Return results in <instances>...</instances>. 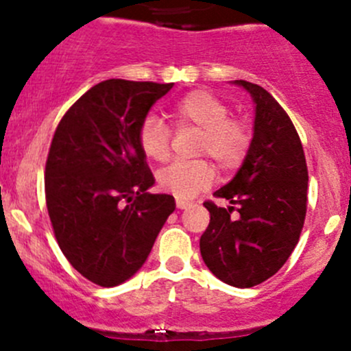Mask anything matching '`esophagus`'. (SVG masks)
<instances>
[{"label": "esophagus", "mask_w": 351, "mask_h": 351, "mask_svg": "<svg viewBox=\"0 0 351 351\" xmlns=\"http://www.w3.org/2000/svg\"><path fill=\"white\" fill-rule=\"evenodd\" d=\"M190 205H192V202H186V200H182V198H176V207H178V208H189Z\"/></svg>", "instance_id": "34e87169"}]
</instances>
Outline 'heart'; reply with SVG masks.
Here are the masks:
<instances>
[{"instance_id":"1","label":"heart","mask_w":351,"mask_h":351,"mask_svg":"<svg viewBox=\"0 0 351 351\" xmlns=\"http://www.w3.org/2000/svg\"><path fill=\"white\" fill-rule=\"evenodd\" d=\"M169 117L178 127L200 129L198 153L215 159L219 168L231 171L241 166L251 146V130L243 120L231 119L229 107L215 95L193 90L183 95L169 108ZM137 141L151 161H165L169 156V130L158 117L143 120ZM215 168L207 159L173 161L158 173L161 190L178 198H192L214 183Z\"/></svg>"}]
</instances>
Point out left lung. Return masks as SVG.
I'll return each mask as SVG.
<instances>
[{
  "label": "left lung",
  "mask_w": 351,
  "mask_h": 351,
  "mask_svg": "<svg viewBox=\"0 0 351 351\" xmlns=\"http://www.w3.org/2000/svg\"><path fill=\"white\" fill-rule=\"evenodd\" d=\"M234 84L254 101L253 139L234 178L214 193L231 205L204 204L210 222L200 238V253L219 280L250 289L274 277L299 243L309 176L299 134L285 110L265 88L244 80Z\"/></svg>",
  "instance_id": "obj_1"
}]
</instances>
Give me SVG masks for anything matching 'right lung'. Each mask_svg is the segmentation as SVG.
Returning <instances> with one entry per match:
<instances>
[{
	"label": "right lung",
	"mask_w": 351,
	"mask_h": 351,
	"mask_svg": "<svg viewBox=\"0 0 351 351\" xmlns=\"http://www.w3.org/2000/svg\"><path fill=\"white\" fill-rule=\"evenodd\" d=\"M173 83L107 80L59 122L45 162V200L59 247L93 284L129 280L149 256L175 198L154 176L137 132Z\"/></svg>",
	"instance_id": "add662e5"
}]
</instances>
